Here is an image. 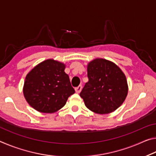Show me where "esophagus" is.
Instances as JSON below:
<instances>
[{
    "label": "esophagus",
    "instance_id": "obj_1",
    "mask_svg": "<svg viewBox=\"0 0 156 156\" xmlns=\"http://www.w3.org/2000/svg\"><path fill=\"white\" fill-rule=\"evenodd\" d=\"M81 89H82V85H79L77 87L75 88V91L77 94H79L80 92L81 91Z\"/></svg>",
    "mask_w": 156,
    "mask_h": 156
}]
</instances>
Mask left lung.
<instances>
[{
    "label": "left lung",
    "instance_id": "8db88e82",
    "mask_svg": "<svg viewBox=\"0 0 156 156\" xmlns=\"http://www.w3.org/2000/svg\"><path fill=\"white\" fill-rule=\"evenodd\" d=\"M89 81L80 96L91 112L106 114L117 109L128 93L127 81L122 70L114 63L98 58L87 66Z\"/></svg>",
    "mask_w": 156,
    "mask_h": 156
}]
</instances>
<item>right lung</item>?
<instances>
[{"mask_svg":"<svg viewBox=\"0 0 156 156\" xmlns=\"http://www.w3.org/2000/svg\"><path fill=\"white\" fill-rule=\"evenodd\" d=\"M63 63L49 59L28 73L23 94L31 107L42 113H54L65 106L75 93Z\"/></svg>","mask_w":156,"mask_h":156,"instance_id":"right-lung-1","label":"right lung"}]
</instances>
